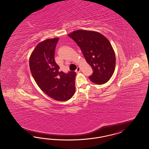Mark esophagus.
<instances>
[{"instance_id": "esophagus-1", "label": "esophagus", "mask_w": 149, "mask_h": 149, "mask_svg": "<svg viewBox=\"0 0 149 149\" xmlns=\"http://www.w3.org/2000/svg\"><path fill=\"white\" fill-rule=\"evenodd\" d=\"M80 71H81V68H80V67H77L76 70V72L77 73H79Z\"/></svg>"}]
</instances>
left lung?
I'll use <instances>...</instances> for the list:
<instances>
[{
    "mask_svg": "<svg viewBox=\"0 0 149 149\" xmlns=\"http://www.w3.org/2000/svg\"><path fill=\"white\" fill-rule=\"evenodd\" d=\"M68 36L80 47L86 62L93 68L90 79L103 84L109 80L114 72L115 55L109 40L102 34L94 31L78 30Z\"/></svg>",
    "mask_w": 149,
    "mask_h": 149,
    "instance_id": "8db88e82",
    "label": "left lung"
}]
</instances>
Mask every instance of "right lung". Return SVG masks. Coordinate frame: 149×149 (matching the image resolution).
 Instances as JSON below:
<instances>
[{
  "instance_id": "obj_1",
  "label": "right lung",
  "mask_w": 149,
  "mask_h": 149,
  "mask_svg": "<svg viewBox=\"0 0 149 149\" xmlns=\"http://www.w3.org/2000/svg\"><path fill=\"white\" fill-rule=\"evenodd\" d=\"M58 40L51 38L39 43L30 55L29 66L34 80L42 91L54 100L65 101L74 94L76 73L59 71V66L54 60Z\"/></svg>"
}]
</instances>
